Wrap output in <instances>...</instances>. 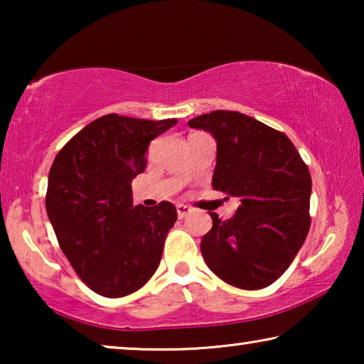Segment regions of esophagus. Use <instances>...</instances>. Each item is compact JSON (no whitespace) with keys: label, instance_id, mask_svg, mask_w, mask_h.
I'll use <instances>...</instances> for the list:
<instances>
[{"label":"esophagus","instance_id":"esophagus-1","mask_svg":"<svg viewBox=\"0 0 364 364\" xmlns=\"http://www.w3.org/2000/svg\"><path fill=\"white\" fill-rule=\"evenodd\" d=\"M176 212H178V218H184V217H186V215H189L191 212H193V208L188 207V205H184V204H178L176 205Z\"/></svg>","mask_w":364,"mask_h":364}]
</instances>
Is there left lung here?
I'll return each mask as SVG.
<instances>
[{
  "label": "left lung",
  "mask_w": 364,
  "mask_h": 364,
  "mask_svg": "<svg viewBox=\"0 0 364 364\" xmlns=\"http://www.w3.org/2000/svg\"><path fill=\"white\" fill-rule=\"evenodd\" d=\"M217 141L212 186L239 197L230 220L213 221L202 257L220 279L257 291L281 278L310 230L311 176L284 133L232 110H213L188 122Z\"/></svg>",
  "instance_id": "left-lung-1"
}]
</instances>
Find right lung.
<instances>
[{
	"mask_svg": "<svg viewBox=\"0 0 364 364\" xmlns=\"http://www.w3.org/2000/svg\"><path fill=\"white\" fill-rule=\"evenodd\" d=\"M176 122L100 117L58 152L49 170L46 212L60 250L102 297L133 294L159 267L176 208L167 200L134 207L132 181L146 168L151 141Z\"/></svg>",
	"mask_w": 364,
	"mask_h": 364,
	"instance_id": "1",
	"label": "right lung"
}]
</instances>
